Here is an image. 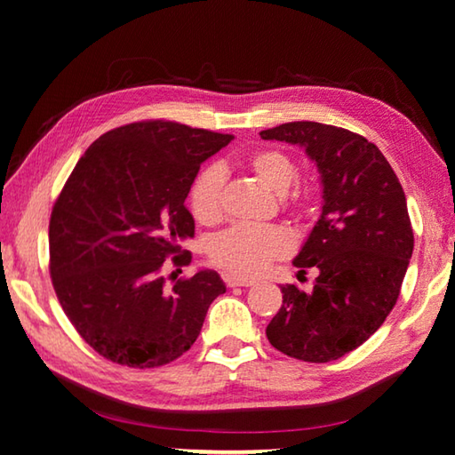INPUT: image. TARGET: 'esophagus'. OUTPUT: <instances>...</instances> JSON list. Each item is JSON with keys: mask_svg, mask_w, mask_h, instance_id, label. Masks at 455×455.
<instances>
[{"mask_svg": "<svg viewBox=\"0 0 455 455\" xmlns=\"http://www.w3.org/2000/svg\"><path fill=\"white\" fill-rule=\"evenodd\" d=\"M225 283L228 287H251V284H255L252 279H241V276H235V275H225Z\"/></svg>", "mask_w": 455, "mask_h": 455, "instance_id": "obj_1", "label": "esophagus"}]
</instances>
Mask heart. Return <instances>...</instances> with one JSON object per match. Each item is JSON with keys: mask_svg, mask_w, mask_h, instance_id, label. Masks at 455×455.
I'll list each match as a JSON object with an SVG mask.
<instances>
[{"mask_svg": "<svg viewBox=\"0 0 455 455\" xmlns=\"http://www.w3.org/2000/svg\"><path fill=\"white\" fill-rule=\"evenodd\" d=\"M249 171L257 180L275 195H283L284 209L297 217H307L313 211L315 190L299 188L284 195L297 179V164L283 150L267 148L251 154L246 160ZM225 187V171L219 164L206 166L192 182L190 211L203 225L220 220V198ZM291 252V238L279 227H233L211 243V259L214 265L238 276H257L276 259Z\"/></svg>", "mask_w": 455, "mask_h": 455, "instance_id": "b5f03b06", "label": "heart"}]
</instances>
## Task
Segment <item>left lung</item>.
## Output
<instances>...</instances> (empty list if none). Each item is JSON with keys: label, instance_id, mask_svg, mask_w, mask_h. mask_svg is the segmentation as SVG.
Here are the masks:
<instances>
[{"label": "left lung", "instance_id": "obj_1", "mask_svg": "<svg viewBox=\"0 0 455 455\" xmlns=\"http://www.w3.org/2000/svg\"><path fill=\"white\" fill-rule=\"evenodd\" d=\"M305 148L321 174V217L292 265L317 268L311 291L283 284L267 325L275 349L327 363L365 343L394 309L413 252L402 184L373 142L319 122H287L260 132Z\"/></svg>", "mask_w": 455, "mask_h": 455}]
</instances>
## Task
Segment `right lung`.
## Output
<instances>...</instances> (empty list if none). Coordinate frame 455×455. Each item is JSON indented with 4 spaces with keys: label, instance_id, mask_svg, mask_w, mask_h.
<instances>
[{
    "label": "right lung",
    "instance_id": "obj_1",
    "mask_svg": "<svg viewBox=\"0 0 455 455\" xmlns=\"http://www.w3.org/2000/svg\"><path fill=\"white\" fill-rule=\"evenodd\" d=\"M235 136L179 122L114 128L84 152L50 219V275L61 309L92 349L150 369L180 357L227 291L203 268L166 287L164 260L195 236L184 206L200 164Z\"/></svg>",
    "mask_w": 455,
    "mask_h": 455
}]
</instances>
